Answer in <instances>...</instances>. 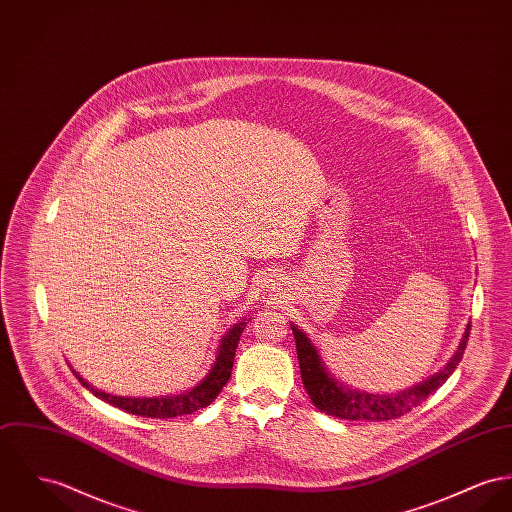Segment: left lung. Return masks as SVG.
Instances as JSON below:
<instances>
[{
    "label": "left lung",
    "instance_id": "1",
    "mask_svg": "<svg viewBox=\"0 0 512 512\" xmlns=\"http://www.w3.org/2000/svg\"><path fill=\"white\" fill-rule=\"evenodd\" d=\"M291 330L297 343L301 378L314 408L320 409L326 415H332L338 419H349V421H359V419L388 421V419L402 417L411 409L417 408L429 394L441 388L446 378L454 373V369L458 367L464 355L468 336H470V324H468L462 334V340L458 343V349L454 351L450 361L439 373L429 376L427 380L398 394H373V392L343 384L340 378L332 375V371L326 367L320 351L316 349V345L307 334L297 324H291Z\"/></svg>",
    "mask_w": 512,
    "mask_h": 512
}]
</instances>
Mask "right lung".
<instances>
[{"mask_svg": "<svg viewBox=\"0 0 512 512\" xmlns=\"http://www.w3.org/2000/svg\"><path fill=\"white\" fill-rule=\"evenodd\" d=\"M246 328V320L240 318L237 324H233L227 334L221 338V343L217 347L215 361L209 369V373L200 380L194 388L180 392V394H171V396H153V398H136V396H114L104 390L95 388L91 382H87L83 376L79 375L71 365L69 369L77 380L91 390L97 398H101L106 404L114 408L124 409L132 415H141V417H157V419H169V417H178L186 413H194L198 409L207 408L223 390L227 384L231 371H233V361H235V351L239 345L240 334Z\"/></svg>", "mask_w": 512, "mask_h": 512, "instance_id": "1", "label": "right lung"}]
</instances>
